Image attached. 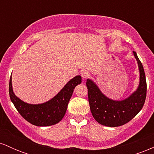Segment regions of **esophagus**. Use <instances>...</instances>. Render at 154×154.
<instances>
[{
	"mask_svg": "<svg viewBox=\"0 0 154 154\" xmlns=\"http://www.w3.org/2000/svg\"><path fill=\"white\" fill-rule=\"evenodd\" d=\"M81 76L84 79H86L87 78H88L89 77V72L86 70H83V71L81 72Z\"/></svg>",
	"mask_w": 154,
	"mask_h": 154,
	"instance_id": "esophagus-1",
	"label": "esophagus"
}]
</instances>
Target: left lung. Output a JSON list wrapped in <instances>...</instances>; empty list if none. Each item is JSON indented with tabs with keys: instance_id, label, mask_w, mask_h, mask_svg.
Returning <instances> with one entry per match:
<instances>
[{
	"instance_id": "1",
	"label": "left lung",
	"mask_w": 154,
	"mask_h": 154,
	"mask_svg": "<svg viewBox=\"0 0 154 154\" xmlns=\"http://www.w3.org/2000/svg\"><path fill=\"white\" fill-rule=\"evenodd\" d=\"M133 54L139 67L140 84L136 91L126 99H109L91 79H87L88 101L92 115L100 125L111 128L122 126L133 119L143 106L147 91L146 75L135 51Z\"/></svg>"
}]
</instances>
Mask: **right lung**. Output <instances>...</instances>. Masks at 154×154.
Masks as SVG:
<instances>
[{"label": "right lung", "mask_w": 154, "mask_h": 154, "mask_svg": "<svg viewBox=\"0 0 154 154\" xmlns=\"http://www.w3.org/2000/svg\"><path fill=\"white\" fill-rule=\"evenodd\" d=\"M81 82L82 78L80 76H76L69 81L62 90L52 99L41 104H29L22 101L14 93L11 77L10 98L19 114L32 125L38 127L51 126L59 123L63 119L74 89Z\"/></svg>", "instance_id": "add662e5"}]
</instances>
